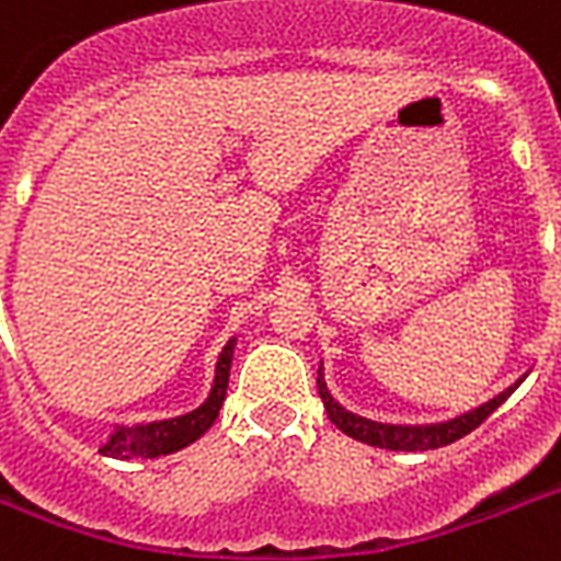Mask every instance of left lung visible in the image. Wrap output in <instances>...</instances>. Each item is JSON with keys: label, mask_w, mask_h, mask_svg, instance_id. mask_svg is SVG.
I'll list each match as a JSON object with an SVG mask.
<instances>
[{"label": "left lung", "mask_w": 561, "mask_h": 561, "mask_svg": "<svg viewBox=\"0 0 561 561\" xmlns=\"http://www.w3.org/2000/svg\"><path fill=\"white\" fill-rule=\"evenodd\" d=\"M518 388V385H515ZM515 388H506L503 394L489 400L480 409H473V412L461 414L456 421L447 423H435V426H388V423H376L367 421V417H358V414L344 412L341 405L329 397L327 382H323V376L318 370V394L323 400V409H327L329 421L335 423L337 430L350 438H356V442H365L370 447H382V450H405V453H423V450H435V447H447V444L459 442L468 433H473L477 426H480L489 414H494L500 405L506 403L508 394L515 391Z\"/></svg>", "instance_id": "left-lung-1"}]
</instances>
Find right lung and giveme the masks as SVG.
Wrapping results in <instances>:
<instances>
[{
  "label": "right lung",
  "mask_w": 561,
  "mask_h": 561,
  "mask_svg": "<svg viewBox=\"0 0 561 561\" xmlns=\"http://www.w3.org/2000/svg\"><path fill=\"white\" fill-rule=\"evenodd\" d=\"M232 350L234 341H229L217 358V376H214V388L208 400L199 409L182 417H170V421H156L147 426H135V430H117L111 435V442L102 447V456H114V459H156L167 453L182 450L199 435L208 433V426L217 421L220 405L226 400V388H229V367H232Z\"/></svg>",
  "instance_id": "obj_1"
}]
</instances>
